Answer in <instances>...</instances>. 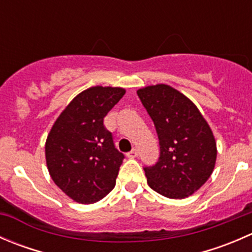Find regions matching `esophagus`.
<instances>
[{
  "label": "esophagus",
  "mask_w": 252,
  "mask_h": 252,
  "mask_svg": "<svg viewBox=\"0 0 252 252\" xmlns=\"http://www.w3.org/2000/svg\"><path fill=\"white\" fill-rule=\"evenodd\" d=\"M136 156H138V150L136 149H133L131 151H129L128 154H126V157H129V158H135Z\"/></svg>",
  "instance_id": "obj_1"
}]
</instances>
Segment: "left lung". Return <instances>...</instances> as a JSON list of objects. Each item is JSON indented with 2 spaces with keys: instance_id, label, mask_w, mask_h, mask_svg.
<instances>
[{
  "instance_id": "8db88e82",
  "label": "left lung",
  "mask_w": 252,
  "mask_h": 252,
  "mask_svg": "<svg viewBox=\"0 0 252 252\" xmlns=\"http://www.w3.org/2000/svg\"><path fill=\"white\" fill-rule=\"evenodd\" d=\"M138 96L156 128L159 158L145 167L147 184L169 199L194 194L212 174L217 147L212 130L196 106L166 84L139 89Z\"/></svg>"
}]
</instances>
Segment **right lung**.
I'll return each mask as SVG.
<instances>
[{"instance_id":"right-lung-1","label":"right lung","mask_w":252,"mask_h":252,"mask_svg":"<svg viewBox=\"0 0 252 252\" xmlns=\"http://www.w3.org/2000/svg\"><path fill=\"white\" fill-rule=\"evenodd\" d=\"M126 90L93 86L75 96L56 119L45 145L55 184L79 204H94L116 185L124 155L116 149L103 118Z\"/></svg>"}]
</instances>
